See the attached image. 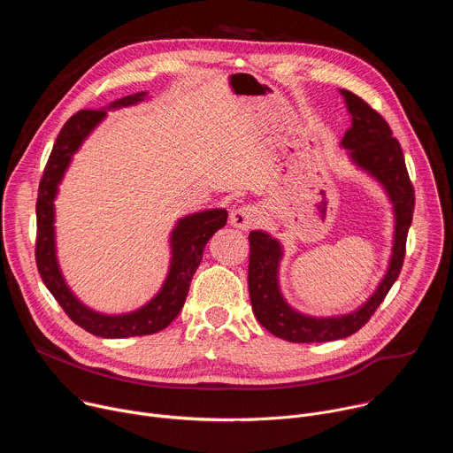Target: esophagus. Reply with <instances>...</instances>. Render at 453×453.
I'll use <instances>...</instances> for the list:
<instances>
[{
    "instance_id": "obj_1",
    "label": "esophagus",
    "mask_w": 453,
    "mask_h": 453,
    "mask_svg": "<svg viewBox=\"0 0 453 453\" xmlns=\"http://www.w3.org/2000/svg\"><path fill=\"white\" fill-rule=\"evenodd\" d=\"M256 217H257V210L254 206H242V208L231 211L229 222H231V226H234L242 231H247L254 226Z\"/></svg>"
}]
</instances>
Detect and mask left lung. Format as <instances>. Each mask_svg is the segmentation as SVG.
Listing matches in <instances>:
<instances>
[{"mask_svg": "<svg viewBox=\"0 0 453 453\" xmlns=\"http://www.w3.org/2000/svg\"><path fill=\"white\" fill-rule=\"evenodd\" d=\"M351 116L341 147L360 172L374 179L393 206L395 231L387 271L372 294L355 310L339 315H310L296 310L283 296L280 265L285 256L283 243L264 229L249 233V296L256 319L273 335L288 342H332L358 332L389 294L400 276L405 240L412 224L414 188L405 157L387 121L360 96L339 89Z\"/></svg>", "mask_w": 453, "mask_h": 453, "instance_id": "8db88e82", "label": "left lung"}]
</instances>
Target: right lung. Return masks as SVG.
Returning <instances> with one entry per match:
<instances>
[{
	"label": "right lung",
	"mask_w": 453,
	"mask_h": 453,
	"mask_svg": "<svg viewBox=\"0 0 453 453\" xmlns=\"http://www.w3.org/2000/svg\"><path fill=\"white\" fill-rule=\"evenodd\" d=\"M147 98L149 93L142 91L118 98L100 111L88 109L73 114L64 123L55 140L37 193L35 262L39 274L46 288L75 325L102 339L142 337L165 330L184 306L191 278L203 260L206 243L227 222V211L224 208L203 210L180 217L168 238L170 265L166 278L159 292L134 311H98L84 304L68 285L58 265L55 238V199L58 196V186L64 175H66L73 156L81 150L82 143L89 138L95 128L107 118V111L138 105Z\"/></svg>",
	"instance_id": "1"
}]
</instances>
